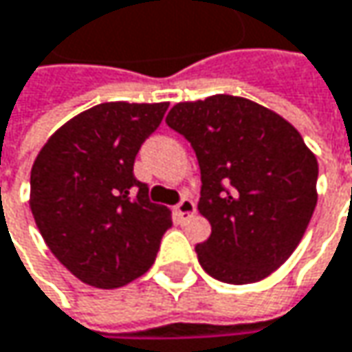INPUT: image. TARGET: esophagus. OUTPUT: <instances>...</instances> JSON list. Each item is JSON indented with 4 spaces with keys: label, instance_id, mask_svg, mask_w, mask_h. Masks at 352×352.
Listing matches in <instances>:
<instances>
[{
    "label": "esophagus",
    "instance_id": "1",
    "mask_svg": "<svg viewBox=\"0 0 352 352\" xmlns=\"http://www.w3.org/2000/svg\"><path fill=\"white\" fill-rule=\"evenodd\" d=\"M195 208H197V206H195V202H192L190 198L184 197L180 202H178V204H176V208H174V210H176L178 219H182V221H184V219H188V217H192V214H195Z\"/></svg>",
    "mask_w": 352,
    "mask_h": 352
}]
</instances>
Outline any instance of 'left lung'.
I'll list each match as a JSON object with an SVG mask.
<instances>
[{
	"mask_svg": "<svg viewBox=\"0 0 352 352\" xmlns=\"http://www.w3.org/2000/svg\"><path fill=\"white\" fill-rule=\"evenodd\" d=\"M166 123L192 146L200 168L198 210L210 223V237L195 247L202 270L235 286L267 278L312 219L314 154L284 117L241 97L178 103Z\"/></svg>",
	"mask_w": 352,
	"mask_h": 352,
	"instance_id": "8db88e82",
	"label": "left lung"
}]
</instances>
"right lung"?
Masks as SVG:
<instances>
[{
	"instance_id": "1",
	"label": "right lung",
	"mask_w": 352,
	"mask_h": 352,
	"mask_svg": "<svg viewBox=\"0 0 352 352\" xmlns=\"http://www.w3.org/2000/svg\"><path fill=\"white\" fill-rule=\"evenodd\" d=\"M168 103H101L65 123L30 176L34 221L54 257L89 286L121 287L144 276L172 227L133 174L135 155Z\"/></svg>"
}]
</instances>
